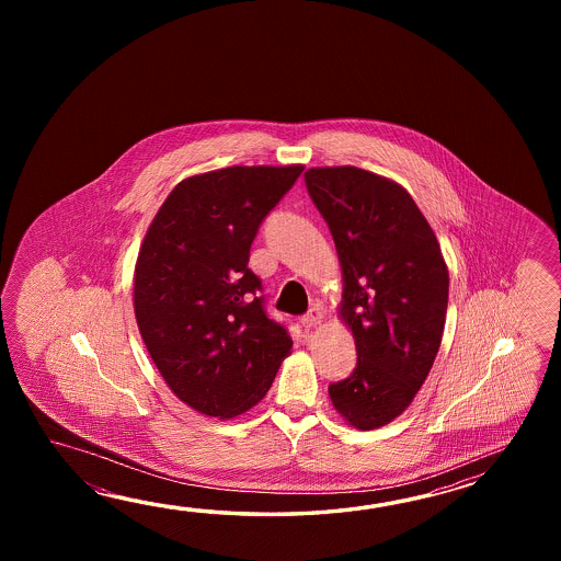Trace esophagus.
Masks as SVG:
<instances>
[{"label":"esophagus","mask_w":561,"mask_h":561,"mask_svg":"<svg viewBox=\"0 0 561 561\" xmlns=\"http://www.w3.org/2000/svg\"><path fill=\"white\" fill-rule=\"evenodd\" d=\"M322 322V309L319 305H314V307H310L309 312L302 317V324H305V329H314V327H319Z\"/></svg>","instance_id":"1"}]
</instances>
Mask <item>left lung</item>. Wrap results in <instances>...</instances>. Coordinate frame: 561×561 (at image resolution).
Returning a JSON list of instances; mask_svg holds the SVG:
<instances>
[{
  "label": "left lung",
  "mask_w": 561,
  "mask_h": 561,
  "mask_svg": "<svg viewBox=\"0 0 561 561\" xmlns=\"http://www.w3.org/2000/svg\"><path fill=\"white\" fill-rule=\"evenodd\" d=\"M307 191L333 234L343 273L339 317L353 333L357 367L329 387L355 430L399 417L442 346L449 271L411 194L355 167L309 168Z\"/></svg>",
  "instance_id": "left-lung-1"
}]
</instances>
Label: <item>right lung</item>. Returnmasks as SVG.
Returning a JSON list of instances; mask_svg holds the SVG:
<instances>
[{
  "label": "right lung",
  "instance_id": "add662e5",
  "mask_svg": "<svg viewBox=\"0 0 561 561\" xmlns=\"http://www.w3.org/2000/svg\"><path fill=\"white\" fill-rule=\"evenodd\" d=\"M302 164L230 167L182 180L146 230L134 314L170 391L208 417L263 399L293 341L263 307L249 268L259 227Z\"/></svg>",
  "mask_w": 561,
  "mask_h": 561
}]
</instances>
